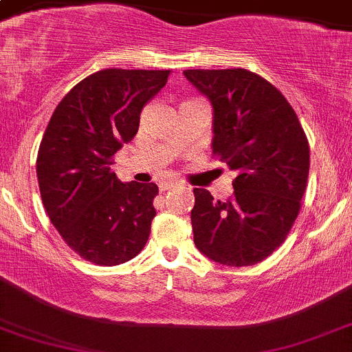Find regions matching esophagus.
Listing matches in <instances>:
<instances>
[{"label": "esophagus", "mask_w": 352, "mask_h": 352, "mask_svg": "<svg viewBox=\"0 0 352 352\" xmlns=\"http://www.w3.org/2000/svg\"><path fill=\"white\" fill-rule=\"evenodd\" d=\"M175 185H179L177 180H165V182H160L158 187H160V192H165V190H168V188H173Z\"/></svg>", "instance_id": "1"}]
</instances>
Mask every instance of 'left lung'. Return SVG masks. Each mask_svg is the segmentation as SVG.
I'll list each match as a JSON object with an SVG mask.
<instances>
[{
    "mask_svg": "<svg viewBox=\"0 0 352 352\" xmlns=\"http://www.w3.org/2000/svg\"><path fill=\"white\" fill-rule=\"evenodd\" d=\"M184 75L214 110L212 152L239 173L226 202L194 188V242L219 264L254 265L283 244L299 214L309 175L306 133L285 96L249 69Z\"/></svg>",
    "mask_w": 352,
    "mask_h": 352,
    "instance_id": "left-lung-1",
    "label": "left lung"
}]
</instances>
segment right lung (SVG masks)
<instances>
[{"label":"right lung","instance_id":"1","mask_svg":"<svg viewBox=\"0 0 352 352\" xmlns=\"http://www.w3.org/2000/svg\"><path fill=\"white\" fill-rule=\"evenodd\" d=\"M170 69L107 68L58 103L41 138L36 175L46 214L63 241L98 265L138 256L155 217V184L120 182L111 157L138 132L140 113Z\"/></svg>","mask_w":352,"mask_h":352}]
</instances>
